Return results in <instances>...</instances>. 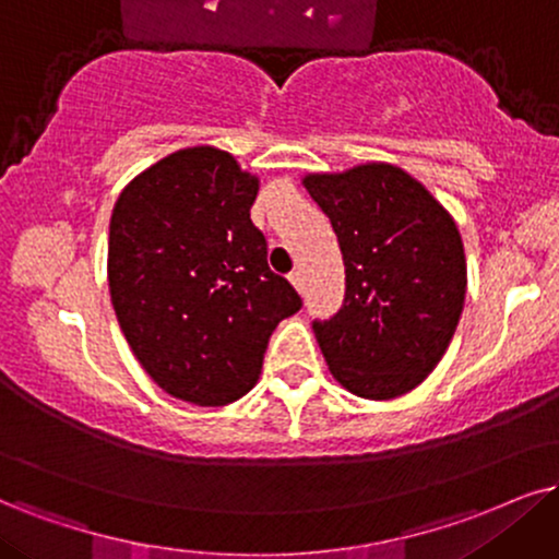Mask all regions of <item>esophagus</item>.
<instances>
[{"mask_svg":"<svg viewBox=\"0 0 559 559\" xmlns=\"http://www.w3.org/2000/svg\"><path fill=\"white\" fill-rule=\"evenodd\" d=\"M287 277H290V282L295 285V290H298V293L306 290V282H302V272H300V269H295V272L287 274Z\"/></svg>","mask_w":559,"mask_h":559,"instance_id":"esophagus-1","label":"esophagus"}]
</instances>
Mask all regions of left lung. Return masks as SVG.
Here are the masks:
<instances>
[{"label": "left lung", "mask_w": 559, "mask_h": 559, "mask_svg": "<svg viewBox=\"0 0 559 559\" xmlns=\"http://www.w3.org/2000/svg\"><path fill=\"white\" fill-rule=\"evenodd\" d=\"M302 186L340 238L347 290L340 313L313 321L332 376L385 402L417 389L445 355L466 298L456 219L391 163L308 174Z\"/></svg>", "instance_id": "1"}]
</instances>
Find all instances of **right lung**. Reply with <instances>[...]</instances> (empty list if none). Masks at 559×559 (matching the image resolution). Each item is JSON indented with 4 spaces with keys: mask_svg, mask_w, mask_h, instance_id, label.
Listing matches in <instances>:
<instances>
[{
    "mask_svg": "<svg viewBox=\"0 0 559 559\" xmlns=\"http://www.w3.org/2000/svg\"><path fill=\"white\" fill-rule=\"evenodd\" d=\"M259 178L225 150L170 153L123 186L108 290L129 347L165 394L225 406L253 389L269 336L298 313L251 223Z\"/></svg>",
    "mask_w": 559,
    "mask_h": 559,
    "instance_id": "right-lung-1",
    "label": "right lung"
}]
</instances>
